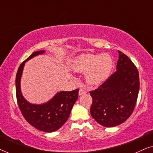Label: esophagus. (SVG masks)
I'll use <instances>...</instances> for the list:
<instances>
[{
    "mask_svg": "<svg viewBox=\"0 0 153 153\" xmlns=\"http://www.w3.org/2000/svg\"><path fill=\"white\" fill-rule=\"evenodd\" d=\"M85 93H86V91H85V90L83 89V88L79 89V95H83V94H85Z\"/></svg>",
    "mask_w": 153,
    "mask_h": 153,
    "instance_id": "1",
    "label": "esophagus"
}]
</instances>
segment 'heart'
I'll return each instance as SVG.
<instances>
[{"instance_id": "heart-1", "label": "heart", "mask_w": 153, "mask_h": 153, "mask_svg": "<svg viewBox=\"0 0 153 153\" xmlns=\"http://www.w3.org/2000/svg\"><path fill=\"white\" fill-rule=\"evenodd\" d=\"M114 67V60L108 53L81 54L75 58L71 65L74 72H86L85 81L91 85H99L107 80Z\"/></svg>"}]
</instances>
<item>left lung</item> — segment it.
Segmentation results:
<instances>
[{
	"instance_id": "obj_1",
	"label": "left lung",
	"mask_w": 153,
	"mask_h": 153,
	"mask_svg": "<svg viewBox=\"0 0 153 153\" xmlns=\"http://www.w3.org/2000/svg\"><path fill=\"white\" fill-rule=\"evenodd\" d=\"M116 71L97 89L91 91V114L104 127L122 124L132 114L139 91V75L131 60L118 51Z\"/></svg>"
}]
</instances>
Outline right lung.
Masks as SVG:
<instances>
[{
  "mask_svg": "<svg viewBox=\"0 0 153 153\" xmlns=\"http://www.w3.org/2000/svg\"><path fill=\"white\" fill-rule=\"evenodd\" d=\"M45 53L35 51L20 65L16 75V95L21 112L29 124L39 130L53 132L60 129L70 116L72 108L78 99L79 89L60 91L51 100L41 104H31L25 99L21 90V79L25 63L35 56Z\"/></svg>",
  "mask_w": 153,
  "mask_h": 153,
  "instance_id": "1",
  "label": "right lung"
}]
</instances>
